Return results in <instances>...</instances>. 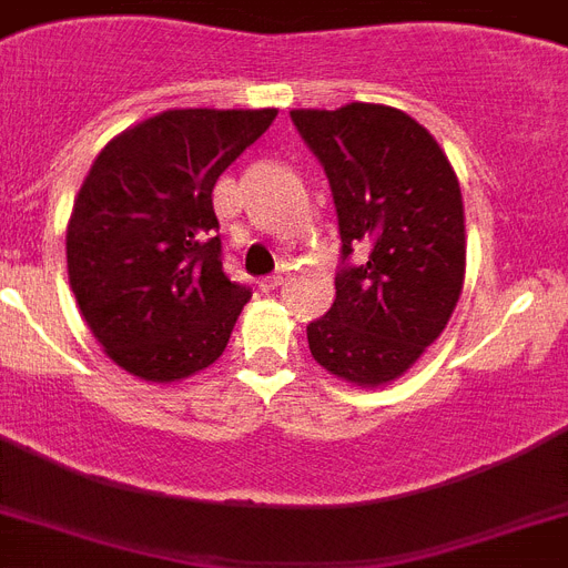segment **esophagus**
I'll return each mask as SVG.
<instances>
[{
	"instance_id": "esophagus-1",
	"label": "esophagus",
	"mask_w": 568,
	"mask_h": 568,
	"mask_svg": "<svg viewBox=\"0 0 568 568\" xmlns=\"http://www.w3.org/2000/svg\"><path fill=\"white\" fill-rule=\"evenodd\" d=\"M283 271H280V274H271V276H262L260 280V288L262 292H271V288H276V285H283Z\"/></svg>"
}]
</instances>
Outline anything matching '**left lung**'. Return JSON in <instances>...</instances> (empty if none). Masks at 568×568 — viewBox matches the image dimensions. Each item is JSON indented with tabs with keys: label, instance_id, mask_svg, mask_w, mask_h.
Instances as JSON below:
<instances>
[{
	"label": "left lung",
	"instance_id": "1",
	"mask_svg": "<svg viewBox=\"0 0 568 568\" xmlns=\"http://www.w3.org/2000/svg\"><path fill=\"white\" fill-rule=\"evenodd\" d=\"M338 215L335 303L306 326L317 364L356 385L403 376L464 285V204L435 136L385 104L292 110Z\"/></svg>",
	"mask_w": 568,
	"mask_h": 568
}]
</instances>
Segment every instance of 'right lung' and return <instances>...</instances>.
<instances>
[{
    "instance_id": "right-lung-1",
    "label": "right lung",
    "mask_w": 568,
    "mask_h": 568,
    "mask_svg": "<svg viewBox=\"0 0 568 568\" xmlns=\"http://www.w3.org/2000/svg\"><path fill=\"white\" fill-rule=\"evenodd\" d=\"M276 110H165L95 156L67 230L69 285L108 356L149 382L224 353L251 285L221 268L212 186Z\"/></svg>"
}]
</instances>
